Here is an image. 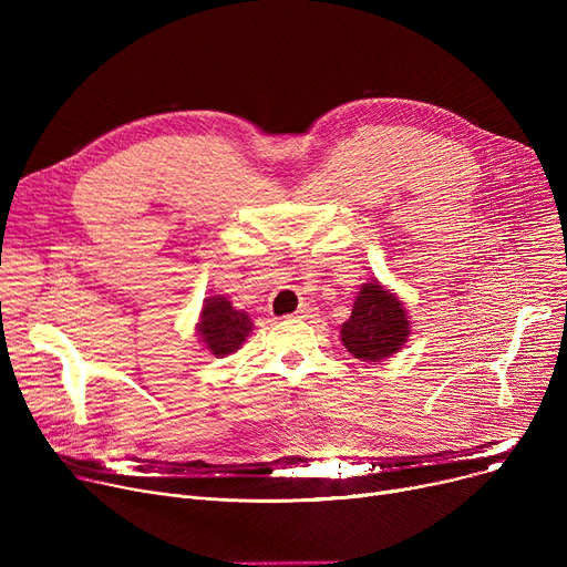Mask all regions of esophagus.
Returning a JSON list of instances; mask_svg holds the SVG:
<instances>
[{"label":"esophagus","mask_w":567,"mask_h":567,"mask_svg":"<svg viewBox=\"0 0 567 567\" xmlns=\"http://www.w3.org/2000/svg\"><path fill=\"white\" fill-rule=\"evenodd\" d=\"M315 315V308L312 306H308V303H303L299 310L293 312V319H310Z\"/></svg>","instance_id":"34e87169"}]
</instances>
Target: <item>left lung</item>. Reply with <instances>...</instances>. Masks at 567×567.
<instances>
[{
  "mask_svg": "<svg viewBox=\"0 0 567 567\" xmlns=\"http://www.w3.org/2000/svg\"><path fill=\"white\" fill-rule=\"evenodd\" d=\"M411 336L409 310L400 296L377 278L361 285L351 317L340 326L344 349L359 361L381 363L398 353Z\"/></svg>",
  "mask_w": 567,
  "mask_h": 567,
  "instance_id": "obj_1",
  "label": "left lung"
}]
</instances>
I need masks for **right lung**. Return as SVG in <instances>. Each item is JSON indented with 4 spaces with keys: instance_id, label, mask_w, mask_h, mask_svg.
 I'll return each mask as SVG.
<instances>
[{
    "instance_id": "obj_1",
    "label": "right lung",
    "mask_w": 567,
    "mask_h": 567,
    "mask_svg": "<svg viewBox=\"0 0 567 567\" xmlns=\"http://www.w3.org/2000/svg\"><path fill=\"white\" fill-rule=\"evenodd\" d=\"M252 329L255 323L250 315L246 310H236L223 293L206 296L195 323V333L202 347L216 359H225V355L241 349Z\"/></svg>"
}]
</instances>
